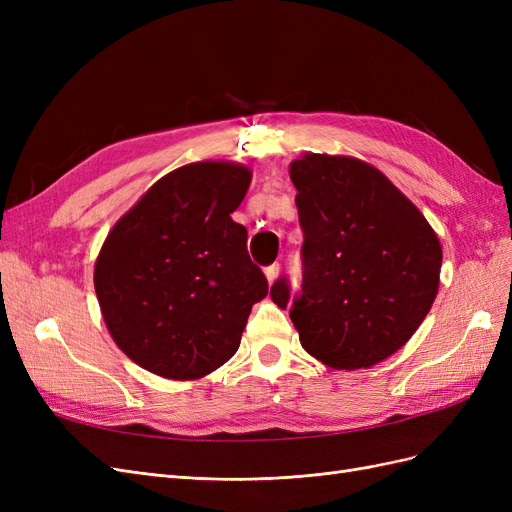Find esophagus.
I'll list each match as a JSON object with an SVG mask.
<instances>
[{"instance_id":"obj_1","label":"esophagus","mask_w":512,"mask_h":512,"mask_svg":"<svg viewBox=\"0 0 512 512\" xmlns=\"http://www.w3.org/2000/svg\"><path fill=\"white\" fill-rule=\"evenodd\" d=\"M277 273H280V262H273V265H269V267L265 269V275H267V280H269V284H271V282H275V277H277Z\"/></svg>"}]
</instances>
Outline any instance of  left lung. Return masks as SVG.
<instances>
[{
  "mask_svg": "<svg viewBox=\"0 0 512 512\" xmlns=\"http://www.w3.org/2000/svg\"><path fill=\"white\" fill-rule=\"evenodd\" d=\"M303 230V282L271 286L301 346L333 369L380 363L404 346L438 294L442 247L423 213L380 170L307 153L290 164Z\"/></svg>",
  "mask_w": 512,
  "mask_h": 512,
  "instance_id": "obj_1",
  "label": "left lung"
}]
</instances>
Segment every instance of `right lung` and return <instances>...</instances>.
Here are the masks:
<instances>
[{
    "label": "right lung",
    "instance_id": "obj_1",
    "mask_svg": "<svg viewBox=\"0 0 512 512\" xmlns=\"http://www.w3.org/2000/svg\"><path fill=\"white\" fill-rule=\"evenodd\" d=\"M252 173L228 162L181 166L153 183L108 232L94 284L115 344L143 369L194 380L241 344L269 284L230 218Z\"/></svg>",
    "mask_w": 512,
    "mask_h": 512
}]
</instances>
